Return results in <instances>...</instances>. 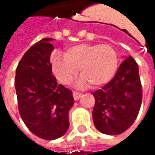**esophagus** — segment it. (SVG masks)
<instances>
[{
	"mask_svg": "<svg viewBox=\"0 0 155 155\" xmlns=\"http://www.w3.org/2000/svg\"><path fill=\"white\" fill-rule=\"evenodd\" d=\"M81 93H79V92H75V91L73 92V97H74V99L75 100V101H78V100L81 98Z\"/></svg>",
	"mask_w": 155,
	"mask_h": 155,
	"instance_id": "1",
	"label": "esophagus"
}]
</instances>
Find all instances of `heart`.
<instances>
[{
  "label": "heart",
  "instance_id": "obj_1",
  "mask_svg": "<svg viewBox=\"0 0 155 155\" xmlns=\"http://www.w3.org/2000/svg\"><path fill=\"white\" fill-rule=\"evenodd\" d=\"M118 64L116 51L107 44H80L68 48L64 56L55 53L51 58L52 71L62 84H70L80 70L79 88L107 84L115 74Z\"/></svg>",
  "mask_w": 155,
  "mask_h": 155
}]
</instances>
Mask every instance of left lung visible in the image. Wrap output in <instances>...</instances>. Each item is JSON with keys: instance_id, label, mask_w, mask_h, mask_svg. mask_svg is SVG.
Segmentation results:
<instances>
[{"instance_id": "1", "label": "left lung", "mask_w": 155, "mask_h": 155, "mask_svg": "<svg viewBox=\"0 0 155 155\" xmlns=\"http://www.w3.org/2000/svg\"><path fill=\"white\" fill-rule=\"evenodd\" d=\"M92 116L100 132L116 135L129 129L139 114L142 103V85L139 66L132 56L121 63L114 78L101 90L93 92Z\"/></svg>"}]
</instances>
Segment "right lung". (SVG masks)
<instances>
[{
    "label": "right lung",
    "mask_w": 155,
    "mask_h": 155,
    "mask_svg": "<svg viewBox=\"0 0 155 155\" xmlns=\"http://www.w3.org/2000/svg\"><path fill=\"white\" fill-rule=\"evenodd\" d=\"M44 38L25 52L15 71L18 109L30 131L39 138L53 140L69 128V111L74 104L72 91L58 84L50 58L53 45Z\"/></svg>",
    "instance_id": "right-lung-1"
}]
</instances>
